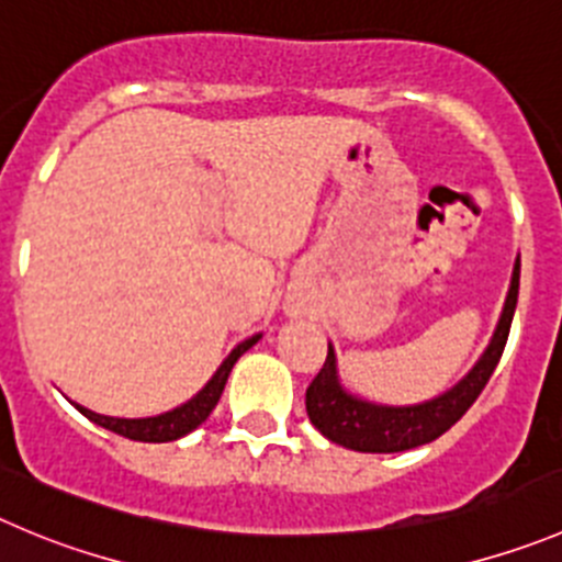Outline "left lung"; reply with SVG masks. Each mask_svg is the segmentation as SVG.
I'll return each instance as SVG.
<instances>
[{
	"mask_svg": "<svg viewBox=\"0 0 562 562\" xmlns=\"http://www.w3.org/2000/svg\"><path fill=\"white\" fill-rule=\"evenodd\" d=\"M518 272H521V259L513 265L510 290H507L505 308L491 336V345L485 347L469 375L458 381L450 392L416 405H378L361 400L341 386L339 372H336V352L328 345L323 370L306 389V411L312 425L328 441L356 452H403L436 441L472 408L499 364L507 334H510L513 312H516Z\"/></svg>",
	"mask_w": 562,
	"mask_h": 562,
	"instance_id": "1",
	"label": "left lung"
}]
</instances>
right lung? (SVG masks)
I'll return each mask as SVG.
<instances>
[{"instance_id": "right-lung-1", "label": "right lung", "mask_w": 562, "mask_h": 562, "mask_svg": "<svg viewBox=\"0 0 562 562\" xmlns=\"http://www.w3.org/2000/svg\"><path fill=\"white\" fill-rule=\"evenodd\" d=\"M259 339H261V334L239 341V345L228 352L226 361L217 367V372L212 375V381L206 383V386L201 389L195 397L187 400V403L179 405V408L165 411V414H159V416H146V419H117V416L95 414V411L82 408V405H77V408H79V414L88 416L90 422H95V425L117 432V436L132 438V441H148V445L176 441V438H181V436H187V432L195 430L201 422H206V416L212 414V408H215L217 400H221L223 389H226V381H228V375H232L234 364H237V358L243 356L245 350H250V347H254Z\"/></svg>"}]
</instances>
